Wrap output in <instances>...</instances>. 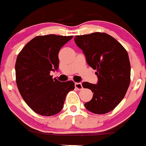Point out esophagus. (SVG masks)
Instances as JSON below:
<instances>
[{
	"instance_id": "1",
	"label": "esophagus",
	"mask_w": 146,
	"mask_h": 146,
	"mask_svg": "<svg viewBox=\"0 0 146 146\" xmlns=\"http://www.w3.org/2000/svg\"><path fill=\"white\" fill-rule=\"evenodd\" d=\"M75 88L79 90H82L83 87H82V84L81 82H76L75 83Z\"/></svg>"
}]
</instances>
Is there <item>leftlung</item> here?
I'll use <instances>...</instances> for the list:
<instances>
[{
  "instance_id": "1",
  "label": "left lung",
  "mask_w": 146,
  "mask_h": 146,
  "mask_svg": "<svg viewBox=\"0 0 146 146\" xmlns=\"http://www.w3.org/2000/svg\"><path fill=\"white\" fill-rule=\"evenodd\" d=\"M74 41L82 50L86 62L97 70L96 84L84 82V88L92 90V99L84 104L95 114H105L115 108L124 98L130 82V64L124 47L105 33L76 36Z\"/></svg>"
}]
</instances>
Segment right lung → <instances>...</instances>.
I'll use <instances>...</instances> for the list:
<instances>
[{
  "mask_svg": "<svg viewBox=\"0 0 146 146\" xmlns=\"http://www.w3.org/2000/svg\"><path fill=\"white\" fill-rule=\"evenodd\" d=\"M72 36H38L23 48L16 59V84L26 103L36 113L51 116L63 108L67 93L74 89L73 81L52 79L50 72L59 69V51Z\"/></svg>",
  "mask_w": 146,
  "mask_h": 146,
  "instance_id": "right-lung-1",
  "label": "right lung"
}]
</instances>
